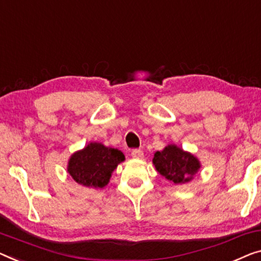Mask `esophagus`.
I'll use <instances>...</instances> for the list:
<instances>
[{
	"label": "esophagus",
	"mask_w": 261,
	"mask_h": 261,
	"mask_svg": "<svg viewBox=\"0 0 261 261\" xmlns=\"http://www.w3.org/2000/svg\"><path fill=\"white\" fill-rule=\"evenodd\" d=\"M131 155H132V158H137V159H139V158H143L144 153H143L142 150L135 149V150L131 151Z\"/></svg>",
	"instance_id": "1"
}]
</instances>
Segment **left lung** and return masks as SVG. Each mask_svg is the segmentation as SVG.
Segmentation results:
<instances>
[{"mask_svg": "<svg viewBox=\"0 0 261 261\" xmlns=\"http://www.w3.org/2000/svg\"><path fill=\"white\" fill-rule=\"evenodd\" d=\"M152 162L155 170L174 184L190 181L200 169V163L193 154L172 144L157 151Z\"/></svg>", "mask_w": 261, "mask_h": 261, "instance_id": "left-lung-1", "label": "left lung"}]
</instances>
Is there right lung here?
<instances>
[{
    "label": "right lung",
    "mask_w": 261,
    "mask_h": 261,
    "mask_svg": "<svg viewBox=\"0 0 261 261\" xmlns=\"http://www.w3.org/2000/svg\"><path fill=\"white\" fill-rule=\"evenodd\" d=\"M124 159L118 149L107 147L102 143H90L70 157L68 172L81 185L102 189L108 185L112 171Z\"/></svg>",
    "instance_id": "1"
}]
</instances>
